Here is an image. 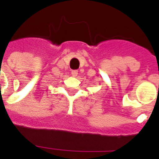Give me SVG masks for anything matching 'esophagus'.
<instances>
[{
  "mask_svg": "<svg viewBox=\"0 0 159 159\" xmlns=\"http://www.w3.org/2000/svg\"><path fill=\"white\" fill-rule=\"evenodd\" d=\"M71 73H72V77H77V74H78V71L77 70H72Z\"/></svg>",
  "mask_w": 159,
  "mask_h": 159,
  "instance_id": "34e87169",
  "label": "esophagus"
}]
</instances>
